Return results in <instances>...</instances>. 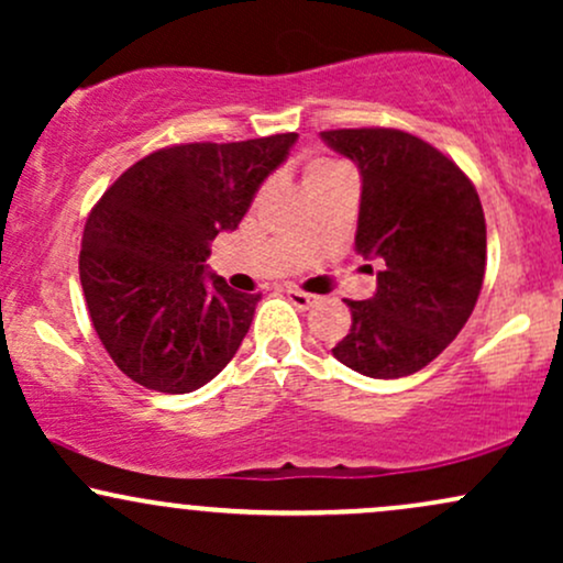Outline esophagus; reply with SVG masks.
Here are the masks:
<instances>
[{
    "instance_id": "1",
    "label": "esophagus",
    "mask_w": 563,
    "mask_h": 563,
    "mask_svg": "<svg viewBox=\"0 0 563 563\" xmlns=\"http://www.w3.org/2000/svg\"><path fill=\"white\" fill-rule=\"evenodd\" d=\"M286 294H288L290 303H294V307H299V309H309V307H312V303H314V299H318V296L303 294V290H299V288H288Z\"/></svg>"
}]
</instances>
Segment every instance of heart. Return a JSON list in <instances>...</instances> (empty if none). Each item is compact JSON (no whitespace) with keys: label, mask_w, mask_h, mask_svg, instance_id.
<instances>
[{"label":"heart","mask_w":563,"mask_h":563,"mask_svg":"<svg viewBox=\"0 0 563 563\" xmlns=\"http://www.w3.org/2000/svg\"><path fill=\"white\" fill-rule=\"evenodd\" d=\"M331 169H339V164H333V161H312V164L307 166V174H303V177H309V174H318V172H331Z\"/></svg>","instance_id":"heart-1"}]
</instances>
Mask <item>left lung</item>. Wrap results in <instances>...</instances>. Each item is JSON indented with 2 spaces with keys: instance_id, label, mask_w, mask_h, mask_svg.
<instances>
[{
  "instance_id": "8db88e82",
  "label": "left lung",
  "mask_w": 563,
  "mask_h": 563,
  "mask_svg": "<svg viewBox=\"0 0 563 563\" xmlns=\"http://www.w3.org/2000/svg\"><path fill=\"white\" fill-rule=\"evenodd\" d=\"M320 137L357 164L354 249L378 264L376 294L346 299L352 328L333 357L367 378L412 376L448 349L479 299L482 200L455 161L399 129H331Z\"/></svg>"
}]
</instances>
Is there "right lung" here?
Listing matches in <instances>:
<instances>
[{"label": "right lung", "mask_w": 563, "mask_h": 563, "mask_svg": "<svg viewBox=\"0 0 563 563\" xmlns=\"http://www.w3.org/2000/svg\"><path fill=\"white\" fill-rule=\"evenodd\" d=\"M299 134L190 142L121 174L84 224L79 275L89 318L124 376L196 391L235 357L260 294L209 273L211 241L235 230Z\"/></svg>", "instance_id": "1"}]
</instances>
